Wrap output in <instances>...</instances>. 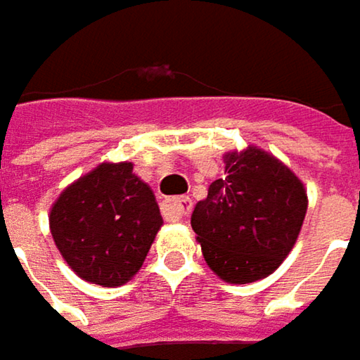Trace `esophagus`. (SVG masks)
Wrapping results in <instances>:
<instances>
[{"label": "esophagus", "mask_w": 360, "mask_h": 360, "mask_svg": "<svg viewBox=\"0 0 360 360\" xmlns=\"http://www.w3.org/2000/svg\"><path fill=\"white\" fill-rule=\"evenodd\" d=\"M191 200L189 198H185V195H181V198H173V200H169L167 204H165V214L169 217V219H183V217H187L189 212H191Z\"/></svg>", "instance_id": "34e87169"}]
</instances>
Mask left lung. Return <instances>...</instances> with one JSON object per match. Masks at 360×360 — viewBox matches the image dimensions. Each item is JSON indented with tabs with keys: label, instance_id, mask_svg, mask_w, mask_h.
<instances>
[{
	"label": "left lung",
	"instance_id": "1",
	"mask_svg": "<svg viewBox=\"0 0 360 360\" xmlns=\"http://www.w3.org/2000/svg\"><path fill=\"white\" fill-rule=\"evenodd\" d=\"M307 189L264 150L225 154V177L210 183L191 214L208 266L229 283L271 275L294 248L307 214Z\"/></svg>",
	"mask_w": 360,
	"mask_h": 360
}]
</instances>
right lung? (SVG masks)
Here are the masks:
<instances>
[{"mask_svg":"<svg viewBox=\"0 0 360 360\" xmlns=\"http://www.w3.org/2000/svg\"><path fill=\"white\" fill-rule=\"evenodd\" d=\"M162 225L148 183L131 162H104L68 185L49 212V229L68 266L104 288L127 283Z\"/></svg>","mask_w":360,"mask_h":360,"instance_id":"right-lung-1","label":"right lung"}]
</instances>
